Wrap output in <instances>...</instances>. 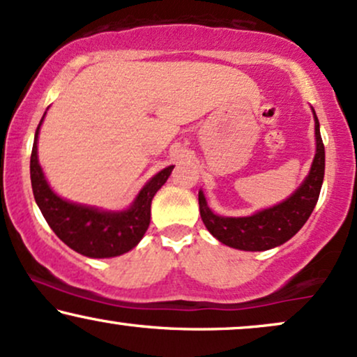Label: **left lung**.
Wrapping results in <instances>:
<instances>
[{
    "instance_id": "1",
    "label": "left lung",
    "mask_w": 357,
    "mask_h": 357,
    "mask_svg": "<svg viewBox=\"0 0 357 357\" xmlns=\"http://www.w3.org/2000/svg\"><path fill=\"white\" fill-rule=\"evenodd\" d=\"M312 116H314L316 136L314 160L301 186L282 203L261 209L251 216H220L213 213L203 190H199L197 199H199L201 220L218 241L229 248L241 249V251H266V249H273L289 241L309 220L319 197L321 186H323L326 161L319 121H317L314 109H312Z\"/></svg>"
}]
</instances>
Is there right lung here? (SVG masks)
Wrapping results in <instances>:
<instances>
[{
    "instance_id": "1",
    "label": "right lung",
    "mask_w": 357,
    "mask_h": 357,
    "mask_svg": "<svg viewBox=\"0 0 357 357\" xmlns=\"http://www.w3.org/2000/svg\"><path fill=\"white\" fill-rule=\"evenodd\" d=\"M45 116L46 113L34 132L29 173L34 199L46 222L66 246L86 257L105 259L131 251L148 231L153 197L167 181L174 166H167L154 174L126 209L111 211L96 206L71 203L51 190L38 160V136Z\"/></svg>"
}]
</instances>
